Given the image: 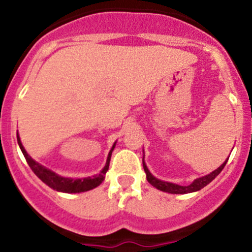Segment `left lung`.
<instances>
[{"label":"left lung","mask_w":252,"mask_h":252,"mask_svg":"<svg viewBox=\"0 0 252 252\" xmlns=\"http://www.w3.org/2000/svg\"><path fill=\"white\" fill-rule=\"evenodd\" d=\"M227 161H225L222 166L218 167L216 171H213L212 173L205 175V177L197 178V179H195L194 182H192L190 185H188V187H182V185L173 184V183H169V182H163V180H159L157 179V178H155L154 175L150 173L149 168H147L146 164H145L144 158H142V166H144V171L145 173H146L147 182H149L152 187L156 188V189L161 190V191H164V192H169V194H188V192H194V191H197V190H201L202 188L206 187V185L210 184V183L212 182V180L215 179L220 172H222V169L224 168Z\"/></svg>","instance_id":"8db88e82"}]
</instances>
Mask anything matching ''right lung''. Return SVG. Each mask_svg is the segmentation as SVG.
I'll return each instance as SVG.
<instances>
[{"label": "right lung", "instance_id": "obj_1", "mask_svg": "<svg viewBox=\"0 0 252 252\" xmlns=\"http://www.w3.org/2000/svg\"><path fill=\"white\" fill-rule=\"evenodd\" d=\"M17 140H18V145H19L20 150H22L23 155H24L25 159H27L28 164H29V167L32 168V171L34 172V173L36 174L37 177L45 183V184L48 185L50 188H52L53 190H57V191H62V192H70V194L89 191V190L91 189H95L96 187H98V185L103 182L106 172L108 171V167H110L112 151H113L114 146H116V142H114L110 154H108L107 156V161H106L105 167H103V169L100 172V173L94 175V177L81 178V179H72V178L61 177V175L56 174L55 172H52L51 169H48L46 167L37 163L36 161H34V159L27 154V151H25L24 146L22 145V141H20V138L18 134H17Z\"/></svg>", "mask_w": 252, "mask_h": 252}]
</instances>
